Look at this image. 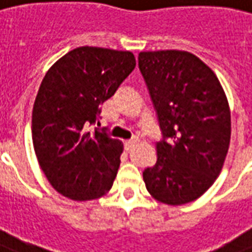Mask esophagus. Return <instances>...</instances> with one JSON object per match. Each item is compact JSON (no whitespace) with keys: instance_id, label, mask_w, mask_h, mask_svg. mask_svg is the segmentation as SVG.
Returning a JSON list of instances; mask_svg holds the SVG:
<instances>
[{"instance_id":"esophagus-1","label":"esophagus","mask_w":252,"mask_h":252,"mask_svg":"<svg viewBox=\"0 0 252 252\" xmlns=\"http://www.w3.org/2000/svg\"><path fill=\"white\" fill-rule=\"evenodd\" d=\"M139 141V139L137 137H132L131 140H128L126 143V150H132L133 147H135V144Z\"/></svg>"}]
</instances>
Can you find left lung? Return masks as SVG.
Instances as JSON below:
<instances>
[{"label": "left lung", "instance_id": "8db88e82", "mask_svg": "<svg viewBox=\"0 0 252 252\" xmlns=\"http://www.w3.org/2000/svg\"><path fill=\"white\" fill-rule=\"evenodd\" d=\"M139 68L161 129L158 161L143 172L145 187L165 204L192 202L214 184L228 151L224 91L211 69L188 52H141Z\"/></svg>", "mask_w": 252, "mask_h": 252}]
</instances>
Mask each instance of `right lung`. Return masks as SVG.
Listing matches in <instances>:
<instances>
[{
  "instance_id": "obj_1",
  "label": "right lung",
  "mask_w": 252,
  "mask_h": 252,
  "mask_svg": "<svg viewBox=\"0 0 252 252\" xmlns=\"http://www.w3.org/2000/svg\"><path fill=\"white\" fill-rule=\"evenodd\" d=\"M131 52L81 46L48 70L32 115V137L52 187L73 200H92L111 189L123 145L94 126L102 102L135 69Z\"/></svg>"
}]
</instances>
